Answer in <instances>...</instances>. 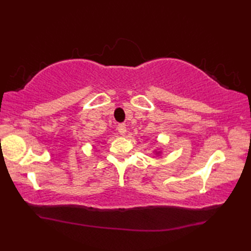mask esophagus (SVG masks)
Returning a JSON list of instances; mask_svg holds the SVG:
<instances>
[{
	"label": "esophagus",
	"instance_id": "obj_1",
	"mask_svg": "<svg viewBox=\"0 0 251 251\" xmlns=\"http://www.w3.org/2000/svg\"><path fill=\"white\" fill-rule=\"evenodd\" d=\"M117 130H119V132L121 135H125L126 134V125L125 124H119L117 125Z\"/></svg>",
	"mask_w": 251,
	"mask_h": 251
}]
</instances>
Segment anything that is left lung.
Instances as JSON below:
<instances>
[{
    "label": "left lung",
    "mask_w": 251,
    "mask_h": 251,
    "mask_svg": "<svg viewBox=\"0 0 251 251\" xmlns=\"http://www.w3.org/2000/svg\"><path fill=\"white\" fill-rule=\"evenodd\" d=\"M158 153H159V152H157V154H158Z\"/></svg>",
    "instance_id": "1"
}]
</instances>
